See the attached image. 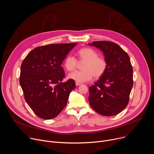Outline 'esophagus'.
<instances>
[{
	"mask_svg": "<svg viewBox=\"0 0 154 154\" xmlns=\"http://www.w3.org/2000/svg\"><path fill=\"white\" fill-rule=\"evenodd\" d=\"M81 82H76V85H81Z\"/></svg>",
	"mask_w": 154,
	"mask_h": 154,
	"instance_id": "34e87169",
	"label": "esophagus"
}]
</instances>
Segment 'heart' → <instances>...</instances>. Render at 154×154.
<instances>
[{"instance_id": "1", "label": "heart", "mask_w": 154, "mask_h": 154, "mask_svg": "<svg viewBox=\"0 0 154 154\" xmlns=\"http://www.w3.org/2000/svg\"><path fill=\"white\" fill-rule=\"evenodd\" d=\"M76 54L78 61L84 63L82 66V71H75L69 75V78L78 82L90 81L93 76L95 79H100L104 75L107 69V61L103 57H99L98 53L91 48H82ZM77 59L72 55H68L64 60V67L71 72L76 68Z\"/></svg>"}]
</instances>
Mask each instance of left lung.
I'll return each instance as SVG.
<instances>
[{"label":"left lung","instance_id":"obj_1","mask_svg":"<svg viewBox=\"0 0 154 154\" xmlns=\"http://www.w3.org/2000/svg\"><path fill=\"white\" fill-rule=\"evenodd\" d=\"M88 44L100 48L107 63L104 75L89 87L90 105L101 115L114 116L123 110L129 101L134 83L130 57L118 44L110 41Z\"/></svg>","mask_w":154,"mask_h":154}]
</instances>
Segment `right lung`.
I'll return each instance as SVG.
<instances>
[{
    "label": "right lung",
    "mask_w": 154,
    "mask_h": 154,
    "mask_svg": "<svg viewBox=\"0 0 154 154\" xmlns=\"http://www.w3.org/2000/svg\"><path fill=\"white\" fill-rule=\"evenodd\" d=\"M76 44L39 46L23 60L20 84L26 102L41 118L57 116L66 106L70 92L75 88L74 80L63 81L66 75L60 65Z\"/></svg>",
    "instance_id": "1"
}]
</instances>
